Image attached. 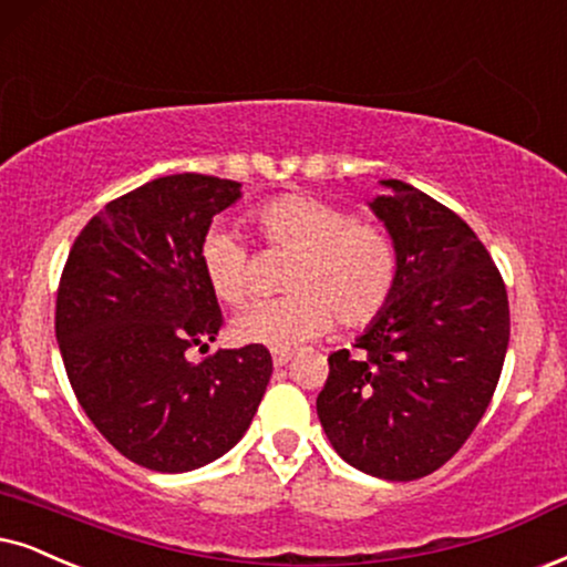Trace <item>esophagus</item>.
I'll list each match as a JSON object with an SVG mask.
<instances>
[{"label":"esophagus","mask_w":567,"mask_h":567,"mask_svg":"<svg viewBox=\"0 0 567 567\" xmlns=\"http://www.w3.org/2000/svg\"><path fill=\"white\" fill-rule=\"evenodd\" d=\"M292 350H275V353H271V361H275V367L279 369V367H288V363L292 361Z\"/></svg>","instance_id":"esophagus-1"}]
</instances>
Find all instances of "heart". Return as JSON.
Instances as JSON below:
<instances>
[{"label": "heart", "mask_w": 567, "mask_h": 567, "mask_svg": "<svg viewBox=\"0 0 567 567\" xmlns=\"http://www.w3.org/2000/svg\"><path fill=\"white\" fill-rule=\"evenodd\" d=\"M269 246L292 250L285 296L254 300L233 321L243 346L292 350L324 334L337 317L342 327H363L379 317L398 279L390 235L371 221L311 193L271 198L250 214ZM206 285L225 303L238 306L250 292V254L238 235L214 225L198 246Z\"/></svg>", "instance_id": "heart-1"}]
</instances>
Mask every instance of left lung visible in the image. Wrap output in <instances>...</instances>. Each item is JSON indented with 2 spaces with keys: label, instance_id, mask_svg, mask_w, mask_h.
Returning a JSON list of instances; mask_svg holds the SVG:
<instances>
[{
  "label": "left lung",
  "instance_id": "1",
  "mask_svg": "<svg viewBox=\"0 0 567 567\" xmlns=\"http://www.w3.org/2000/svg\"><path fill=\"white\" fill-rule=\"evenodd\" d=\"M367 200L398 256L386 306L358 355H329L317 413L342 461L386 482L447 463L489 405L511 342L507 292L465 221L403 181Z\"/></svg>",
  "mask_w": 567,
  "mask_h": 567
}]
</instances>
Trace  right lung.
Masks as SVG:
<instances>
[{
    "label": "right lung",
    "mask_w": 567,
    "mask_h": 567,
    "mask_svg": "<svg viewBox=\"0 0 567 567\" xmlns=\"http://www.w3.org/2000/svg\"><path fill=\"white\" fill-rule=\"evenodd\" d=\"M240 188L183 172L125 193L83 227L60 279L54 332L78 403L114 450L159 474L233 450L271 377L264 346L188 358L221 327L200 238Z\"/></svg>",
    "instance_id": "add662e5"
}]
</instances>
